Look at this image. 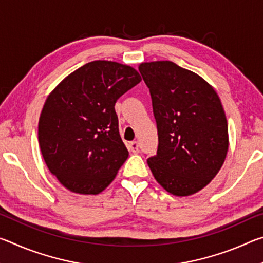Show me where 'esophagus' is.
Instances as JSON below:
<instances>
[{
    "label": "esophagus",
    "instance_id": "esophagus-1",
    "mask_svg": "<svg viewBox=\"0 0 263 263\" xmlns=\"http://www.w3.org/2000/svg\"><path fill=\"white\" fill-rule=\"evenodd\" d=\"M128 149L133 153H137L139 151V144H138V141H131L130 145H128Z\"/></svg>",
    "mask_w": 263,
    "mask_h": 263
}]
</instances>
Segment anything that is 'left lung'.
Masks as SVG:
<instances>
[{
  "instance_id": "left-lung-1",
  "label": "left lung",
  "mask_w": 263,
  "mask_h": 263,
  "mask_svg": "<svg viewBox=\"0 0 263 263\" xmlns=\"http://www.w3.org/2000/svg\"><path fill=\"white\" fill-rule=\"evenodd\" d=\"M152 97L159 146L147 163L169 194L190 196L220 171L229 151L228 119L215 89L172 61L141 62Z\"/></svg>"
}]
</instances>
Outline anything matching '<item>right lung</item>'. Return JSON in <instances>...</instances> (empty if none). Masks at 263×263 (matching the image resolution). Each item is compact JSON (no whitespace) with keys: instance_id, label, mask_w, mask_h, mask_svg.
<instances>
[{"instance_id":"1","label":"right lung","mask_w":263,"mask_h":263,"mask_svg":"<svg viewBox=\"0 0 263 263\" xmlns=\"http://www.w3.org/2000/svg\"><path fill=\"white\" fill-rule=\"evenodd\" d=\"M141 77L131 66L95 60L66 77L44 103L38 141L50 172L79 195L103 191L126 161L117 100Z\"/></svg>"}]
</instances>
